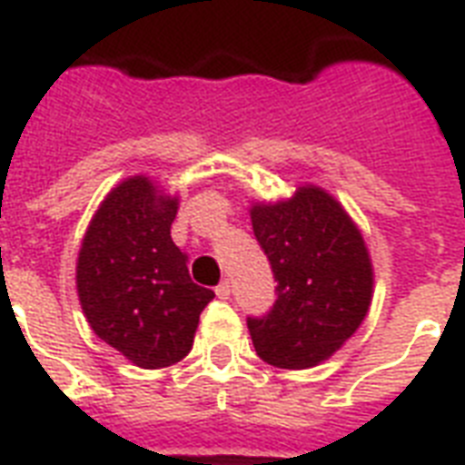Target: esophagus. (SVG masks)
<instances>
[{
  "label": "esophagus",
  "instance_id": "1",
  "mask_svg": "<svg viewBox=\"0 0 465 465\" xmlns=\"http://www.w3.org/2000/svg\"><path fill=\"white\" fill-rule=\"evenodd\" d=\"M214 292H217V297H219V299H229V294H232V284H229V282H226V280H224V282H219V284H217V290H214Z\"/></svg>",
  "mask_w": 465,
  "mask_h": 465
}]
</instances>
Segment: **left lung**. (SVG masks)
I'll list each match as a JSON object with an SVG mask.
<instances>
[{
    "label": "left lung",
    "instance_id": "8db88e82",
    "mask_svg": "<svg viewBox=\"0 0 465 465\" xmlns=\"http://www.w3.org/2000/svg\"><path fill=\"white\" fill-rule=\"evenodd\" d=\"M253 233L272 265L277 299L248 318L255 352L280 369H309L338 352L367 318L374 268L345 207L318 185L253 203Z\"/></svg>",
    "mask_w": 465,
    "mask_h": 465
}]
</instances>
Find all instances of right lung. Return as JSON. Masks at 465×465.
I'll use <instances>...</instances> for the list:
<instances>
[{
  "label": "right lung",
  "mask_w": 465,
  "mask_h": 465,
  "mask_svg": "<svg viewBox=\"0 0 465 465\" xmlns=\"http://www.w3.org/2000/svg\"><path fill=\"white\" fill-rule=\"evenodd\" d=\"M178 197L130 175L104 197L76 258V294L91 331L142 369L171 367L193 347L214 292L190 280L171 239Z\"/></svg>",
  "instance_id": "1"
}]
</instances>
